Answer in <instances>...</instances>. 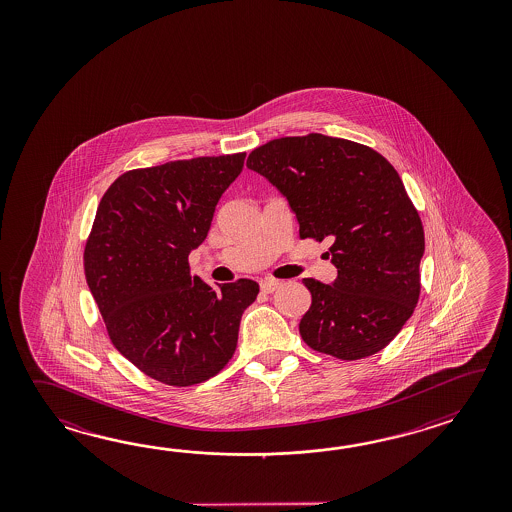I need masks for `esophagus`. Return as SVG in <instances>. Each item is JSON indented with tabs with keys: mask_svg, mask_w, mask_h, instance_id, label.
<instances>
[{
	"mask_svg": "<svg viewBox=\"0 0 512 512\" xmlns=\"http://www.w3.org/2000/svg\"><path fill=\"white\" fill-rule=\"evenodd\" d=\"M282 285L280 280H272V278H265V280H261L260 287L263 293H274L278 287Z\"/></svg>",
	"mask_w": 512,
	"mask_h": 512,
	"instance_id": "34e87169",
	"label": "esophagus"
}]
</instances>
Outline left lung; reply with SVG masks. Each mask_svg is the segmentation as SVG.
Instances as JSON below:
<instances>
[{"instance_id":"obj_1","label":"left lung","mask_w":512,"mask_h":512,"mask_svg":"<svg viewBox=\"0 0 512 512\" xmlns=\"http://www.w3.org/2000/svg\"><path fill=\"white\" fill-rule=\"evenodd\" d=\"M247 166L287 197L302 240L331 241L337 280L304 278L305 344L342 360L386 348L414 313L425 252L423 223L397 170L370 146L322 133L269 141Z\"/></svg>"}]
</instances>
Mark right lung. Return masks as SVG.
Returning <instances> with one entry per match:
<instances>
[{
  "mask_svg": "<svg viewBox=\"0 0 512 512\" xmlns=\"http://www.w3.org/2000/svg\"><path fill=\"white\" fill-rule=\"evenodd\" d=\"M243 161L245 152L130 170L98 203L84 249L89 291L113 346L168 386L208 381L229 364L260 293L245 278L214 289L188 263Z\"/></svg>",
  "mask_w": 512,
  "mask_h": 512,
  "instance_id": "right-lung-1",
  "label": "right lung"
}]
</instances>
